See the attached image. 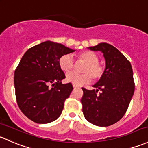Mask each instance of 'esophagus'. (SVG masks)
<instances>
[{
	"instance_id": "obj_1",
	"label": "esophagus",
	"mask_w": 148,
	"mask_h": 148,
	"mask_svg": "<svg viewBox=\"0 0 148 148\" xmlns=\"http://www.w3.org/2000/svg\"><path fill=\"white\" fill-rule=\"evenodd\" d=\"M73 87H74V88H79V86H77V85H74V84H73Z\"/></svg>"
}]
</instances>
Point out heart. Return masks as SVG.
Here are the masks:
<instances>
[{
    "label": "heart",
    "mask_w": 148,
    "mask_h": 148,
    "mask_svg": "<svg viewBox=\"0 0 148 148\" xmlns=\"http://www.w3.org/2000/svg\"><path fill=\"white\" fill-rule=\"evenodd\" d=\"M79 61L84 63L82 66V74L69 72L66 75V80L77 86L86 84L92 79L97 82L101 79L105 71L103 65L99 62V57L95 52L91 50H84L76 54ZM74 60L69 54H64L59 60V65L63 71L68 72L74 68Z\"/></svg>",
    "instance_id": "1"
}]
</instances>
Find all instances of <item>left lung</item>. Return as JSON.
Here are the masks:
<instances>
[{
	"instance_id": "left-lung-1",
	"label": "left lung",
	"mask_w": 148,
	"mask_h": 148,
	"mask_svg": "<svg viewBox=\"0 0 148 148\" xmlns=\"http://www.w3.org/2000/svg\"><path fill=\"white\" fill-rule=\"evenodd\" d=\"M88 48L103 53L106 68L101 79L93 86L96 89L82 88V111L91 123L109 126L123 117L134 94L133 69L126 57L111 45L103 42Z\"/></svg>"
}]
</instances>
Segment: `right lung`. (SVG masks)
I'll use <instances>...</instances> for the list:
<instances>
[{
	"instance_id": "obj_1",
	"label": "right lung",
	"mask_w": 148,
	"mask_h": 148,
	"mask_svg": "<svg viewBox=\"0 0 148 148\" xmlns=\"http://www.w3.org/2000/svg\"><path fill=\"white\" fill-rule=\"evenodd\" d=\"M74 51L46 41L29 48L22 57L14 75L15 97L21 111L33 122L48 123L61 115L73 86L62 84L65 74L59 60Z\"/></svg>"
}]
</instances>
